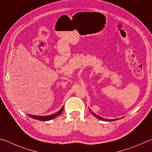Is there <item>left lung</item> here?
Masks as SVG:
<instances>
[{
    "mask_svg": "<svg viewBox=\"0 0 152 152\" xmlns=\"http://www.w3.org/2000/svg\"><path fill=\"white\" fill-rule=\"evenodd\" d=\"M90 112L92 113V114L94 115V116L96 117V118H98L99 120H104V121H107V122H110V121H115V120H117L118 119H115V120H108V119H104V118H102V117H100V116H98V115H96L95 114H94V113L91 111V110H90Z\"/></svg>",
    "mask_w": 152,
    "mask_h": 152,
    "instance_id": "left-lung-1",
    "label": "left lung"
}]
</instances>
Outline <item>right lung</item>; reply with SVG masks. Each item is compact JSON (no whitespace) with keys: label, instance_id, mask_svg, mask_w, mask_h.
Listing matches in <instances>:
<instances>
[{"label":"right lung","instance_id":"add662e5","mask_svg":"<svg viewBox=\"0 0 152 152\" xmlns=\"http://www.w3.org/2000/svg\"><path fill=\"white\" fill-rule=\"evenodd\" d=\"M63 110H64V106H63L61 109H60V111L58 112L56 114H54L53 115H46V116H38V115H28L29 117H31L34 120H38L40 121H48L50 120L54 119L56 117H57L58 115H59L61 114V113L63 112Z\"/></svg>","mask_w":152,"mask_h":152}]
</instances>
